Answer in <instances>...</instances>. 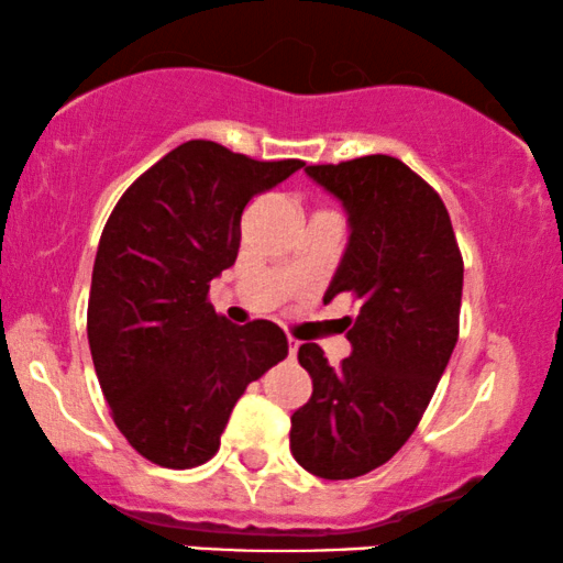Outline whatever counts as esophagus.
<instances>
[{
	"mask_svg": "<svg viewBox=\"0 0 563 563\" xmlns=\"http://www.w3.org/2000/svg\"><path fill=\"white\" fill-rule=\"evenodd\" d=\"M298 345H301V343H298V340H296V338H288V353H290V355H296V351H298Z\"/></svg>",
	"mask_w": 563,
	"mask_h": 563,
	"instance_id": "34e87169",
	"label": "esophagus"
}]
</instances>
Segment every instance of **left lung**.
Instances as JSON below:
<instances>
[{
    "mask_svg": "<svg viewBox=\"0 0 563 563\" xmlns=\"http://www.w3.org/2000/svg\"><path fill=\"white\" fill-rule=\"evenodd\" d=\"M306 174L351 225L324 301L351 294L361 309L338 368L317 343L298 347L314 393L290 416V452L311 475L347 481L393 457L429 408L460 334L462 254L441 197L393 155Z\"/></svg>",
    "mask_w": 563,
    "mask_h": 563,
    "instance_id": "obj_1",
    "label": "left lung"
}]
</instances>
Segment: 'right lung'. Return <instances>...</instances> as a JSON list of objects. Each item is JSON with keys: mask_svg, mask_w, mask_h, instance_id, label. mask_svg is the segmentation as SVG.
<instances>
[{"mask_svg": "<svg viewBox=\"0 0 563 563\" xmlns=\"http://www.w3.org/2000/svg\"><path fill=\"white\" fill-rule=\"evenodd\" d=\"M301 166L189 140L147 168L106 223L88 298L92 366L117 429L155 465L208 462L246 384L288 355L280 327L225 322L208 294L236 262L249 199Z\"/></svg>", "mask_w": 563, "mask_h": 563, "instance_id": "add662e5", "label": "right lung"}]
</instances>
